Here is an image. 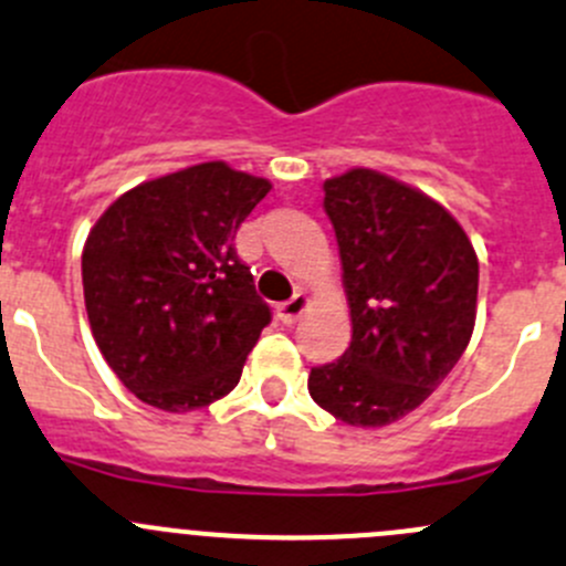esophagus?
I'll use <instances>...</instances> for the list:
<instances>
[{
  "label": "esophagus",
  "mask_w": 566,
  "mask_h": 566,
  "mask_svg": "<svg viewBox=\"0 0 566 566\" xmlns=\"http://www.w3.org/2000/svg\"><path fill=\"white\" fill-rule=\"evenodd\" d=\"M304 310H306V295L295 293L293 298L282 301V304L276 306V317L284 323V326H293V323L304 315Z\"/></svg>",
  "instance_id": "esophagus-1"
}]
</instances>
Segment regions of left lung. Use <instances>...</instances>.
I'll return each instance as SVG.
<instances>
[{
    "label": "left lung",
    "instance_id": "obj_1",
    "mask_svg": "<svg viewBox=\"0 0 566 566\" xmlns=\"http://www.w3.org/2000/svg\"><path fill=\"white\" fill-rule=\"evenodd\" d=\"M323 193L354 334L339 359L312 367L310 395L337 420L378 429L417 409L462 359L479 260L446 207L384 174L354 168Z\"/></svg>",
    "mask_w": 566,
    "mask_h": 566
}]
</instances>
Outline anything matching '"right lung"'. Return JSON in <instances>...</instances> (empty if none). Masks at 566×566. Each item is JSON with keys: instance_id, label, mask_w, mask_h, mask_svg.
I'll return each mask as SVG.
<instances>
[{"instance_id": "1", "label": "right lung", "mask_w": 566, "mask_h": 566, "mask_svg": "<svg viewBox=\"0 0 566 566\" xmlns=\"http://www.w3.org/2000/svg\"><path fill=\"white\" fill-rule=\"evenodd\" d=\"M265 179L201 163L109 205L82 251L87 321L115 376L166 411L232 392L271 323L234 234Z\"/></svg>"}]
</instances>
